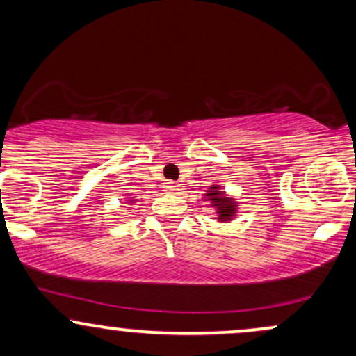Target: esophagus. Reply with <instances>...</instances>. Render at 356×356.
<instances>
[{
    "label": "esophagus",
    "instance_id": "34e87169",
    "mask_svg": "<svg viewBox=\"0 0 356 356\" xmlns=\"http://www.w3.org/2000/svg\"><path fill=\"white\" fill-rule=\"evenodd\" d=\"M164 189H165L167 192H175V191L179 189V186H177V182L169 181V182H165V184H164Z\"/></svg>",
    "mask_w": 356,
    "mask_h": 356
}]
</instances>
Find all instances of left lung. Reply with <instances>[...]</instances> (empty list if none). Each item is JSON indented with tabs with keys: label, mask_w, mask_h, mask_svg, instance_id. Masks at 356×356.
Returning <instances> with one entry per match:
<instances>
[{
	"label": "left lung",
	"mask_w": 356,
	"mask_h": 356,
	"mask_svg": "<svg viewBox=\"0 0 356 356\" xmlns=\"http://www.w3.org/2000/svg\"><path fill=\"white\" fill-rule=\"evenodd\" d=\"M207 201H211L212 206L218 207V214L220 220H229L232 219V216L236 214V204L231 201V199L224 197L222 192L218 191V187H212V191H209V194H206Z\"/></svg>",
	"instance_id": "1"
}]
</instances>
